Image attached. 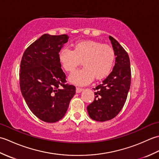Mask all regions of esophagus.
I'll list each match as a JSON object with an SVG mask.
<instances>
[{"label":"esophagus","mask_w":159,"mask_h":159,"mask_svg":"<svg viewBox=\"0 0 159 159\" xmlns=\"http://www.w3.org/2000/svg\"><path fill=\"white\" fill-rule=\"evenodd\" d=\"M83 91V89L82 88H80V87H76V93H80Z\"/></svg>","instance_id":"esophagus-1"}]
</instances>
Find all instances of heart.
<instances>
[{"instance_id": "1", "label": "heart", "mask_w": 159, "mask_h": 159, "mask_svg": "<svg viewBox=\"0 0 159 159\" xmlns=\"http://www.w3.org/2000/svg\"><path fill=\"white\" fill-rule=\"evenodd\" d=\"M116 52L112 46L88 40L75 43L74 50L63 48L59 59L66 72H72L81 63L82 69L70 74V81L77 85H88L96 77L102 79L108 76L113 68Z\"/></svg>"}]
</instances>
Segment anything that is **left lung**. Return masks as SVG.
<instances>
[{
  "instance_id": "8db88e82",
  "label": "left lung",
  "mask_w": 159,
  "mask_h": 159,
  "mask_svg": "<svg viewBox=\"0 0 159 159\" xmlns=\"http://www.w3.org/2000/svg\"><path fill=\"white\" fill-rule=\"evenodd\" d=\"M116 52V63L112 72L93 89L95 98L87 107L92 120L105 121L120 112L126 102L130 87L131 72L128 53L116 39L109 36Z\"/></svg>"
}]
</instances>
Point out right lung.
Instances as JSON below:
<instances>
[{"mask_svg":"<svg viewBox=\"0 0 159 159\" xmlns=\"http://www.w3.org/2000/svg\"><path fill=\"white\" fill-rule=\"evenodd\" d=\"M68 38L67 35H42L26 49L20 63L22 95L32 113L48 123L63 117L76 93L75 87L65 84L59 59Z\"/></svg>","mask_w":159,"mask_h":159,"instance_id":"add662e5","label":"right lung"}]
</instances>
